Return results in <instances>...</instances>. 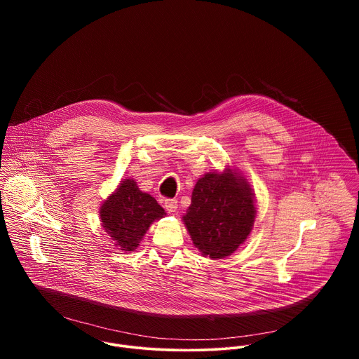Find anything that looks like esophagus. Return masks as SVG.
Listing matches in <instances>:
<instances>
[{"label":"esophagus","mask_w":359,"mask_h":359,"mask_svg":"<svg viewBox=\"0 0 359 359\" xmlns=\"http://www.w3.org/2000/svg\"><path fill=\"white\" fill-rule=\"evenodd\" d=\"M165 208L168 212H176L177 209V200L176 198H166L165 200Z\"/></svg>","instance_id":"34e87169"}]
</instances>
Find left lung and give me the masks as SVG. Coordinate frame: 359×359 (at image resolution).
I'll return each mask as SVG.
<instances>
[{
  "label": "left lung",
  "mask_w": 359,
  "mask_h": 359,
  "mask_svg": "<svg viewBox=\"0 0 359 359\" xmlns=\"http://www.w3.org/2000/svg\"><path fill=\"white\" fill-rule=\"evenodd\" d=\"M254 217L251 187L226 172L208 173L197 180L183 222L203 255L223 259L244 243Z\"/></svg>",
  "instance_id": "obj_1"
}]
</instances>
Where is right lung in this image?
<instances>
[{"instance_id": "obj_1", "label": "right lung", "mask_w": 359, "mask_h": 359, "mask_svg": "<svg viewBox=\"0 0 359 359\" xmlns=\"http://www.w3.org/2000/svg\"><path fill=\"white\" fill-rule=\"evenodd\" d=\"M163 208L132 179H125L100 208L102 226L121 250H135L149 226L165 216Z\"/></svg>"}]
</instances>
